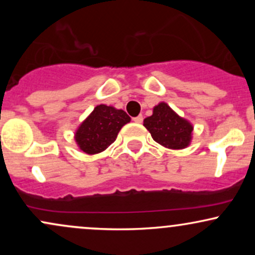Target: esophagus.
I'll return each instance as SVG.
<instances>
[{
  "label": "esophagus",
  "instance_id": "esophagus-1",
  "mask_svg": "<svg viewBox=\"0 0 255 255\" xmlns=\"http://www.w3.org/2000/svg\"><path fill=\"white\" fill-rule=\"evenodd\" d=\"M142 120H144V119H142V116H141V115L136 116V118H133V121H134V122H136V124H141Z\"/></svg>",
  "mask_w": 255,
  "mask_h": 255
}]
</instances>
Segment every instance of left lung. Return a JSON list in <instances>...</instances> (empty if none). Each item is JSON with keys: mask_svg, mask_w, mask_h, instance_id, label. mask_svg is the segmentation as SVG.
I'll use <instances>...</instances> for the list:
<instances>
[{"mask_svg": "<svg viewBox=\"0 0 255 255\" xmlns=\"http://www.w3.org/2000/svg\"><path fill=\"white\" fill-rule=\"evenodd\" d=\"M144 126L154 141L168 148H184L191 142L192 125L181 119L165 103L154 107L153 114L144 120Z\"/></svg>", "mask_w": 255, "mask_h": 255, "instance_id": "8db88e82", "label": "left lung"}]
</instances>
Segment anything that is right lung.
Segmentation results:
<instances>
[{
	"mask_svg": "<svg viewBox=\"0 0 255 255\" xmlns=\"http://www.w3.org/2000/svg\"><path fill=\"white\" fill-rule=\"evenodd\" d=\"M129 121L130 118L124 110L101 104L80 125L75 140L86 153H98L115 141L120 129Z\"/></svg>",
	"mask_w": 255,
	"mask_h": 255,
	"instance_id": "add662e5",
	"label": "right lung"
}]
</instances>
